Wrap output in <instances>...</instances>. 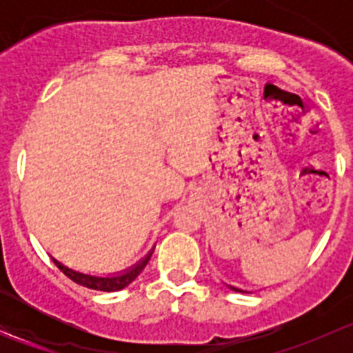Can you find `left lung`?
<instances>
[{"label": "left lung", "mask_w": 353, "mask_h": 353, "mask_svg": "<svg viewBox=\"0 0 353 353\" xmlns=\"http://www.w3.org/2000/svg\"><path fill=\"white\" fill-rule=\"evenodd\" d=\"M228 288H232V290H235V292H242V293H249L248 290H242V288H236V286H232V285H226Z\"/></svg>", "instance_id": "8db88e82"}]
</instances>
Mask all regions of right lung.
<instances>
[{
    "label": "right lung",
    "mask_w": 353,
    "mask_h": 353,
    "mask_svg": "<svg viewBox=\"0 0 353 353\" xmlns=\"http://www.w3.org/2000/svg\"><path fill=\"white\" fill-rule=\"evenodd\" d=\"M154 249L155 245L150 249V252L143 258V260H139L138 263L132 265L130 269L121 270V272L118 274H109V276H93V274L79 272V270H74L70 269V267H67V265H63L60 260H56V258H52V261H54L56 267H58L65 276L70 277L72 281L77 283V285L86 286V288H92V290H99V292H118V290L129 286L130 283H132L134 279L143 272V269H145L146 263H148Z\"/></svg>",
    "instance_id": "right-lung-1"
}]
</instances>
